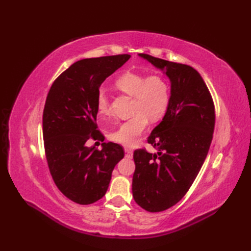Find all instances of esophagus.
Instances as JSON below:
<instances>
[{
  "mask_svg": "<svg viewBox=\"0 0 251 251\" xmlns=\"http://www.w3.org/2000/svg\"><path fill=\"white\" fill-rule=\"evenodd\" d=\"M125 151H126V157H127V158H132L133 157V150L126 148Z\"/></svg>",
  "mask_w": 251,
  "mask_h": 251,
  "instance_id": "obj_1",
  "label": "esophagus"
}]
</instances>
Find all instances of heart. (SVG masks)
<instances>
[{"label": "heart", "instance_id": "b5f03b06", "mask_svg": "<svg viewBox=\"0 0 251 251\" xmlns=\"http://www.w3.org/2000/svg\"><path fill=\"white\" fill-rule=\"evenodd\" d=\"M115 86L121 92L134 97L135 115L120 124L110 137L114 142L125 147H133L146 130L149 119L155 123L163 118L168 112L171 102L170 83L161 75L128 71L120 75ZM96 110L100 118L110 115L109 100L103 91L97 95Z\"/></svg>", "mask_w": 251, "mask_h": 251}]
</instances>
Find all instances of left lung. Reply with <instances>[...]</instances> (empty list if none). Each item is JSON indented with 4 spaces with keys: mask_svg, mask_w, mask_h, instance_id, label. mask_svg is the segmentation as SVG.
<instances>
[{
    "mask_svg": "<svg viewBox=\"0 0 251 251\" xmlns=\"http://www.w3.org/2000/svg\"><path fill=\"white\" fill-rule=\"evenodd\" d=\"M171 80L168 112L148 138L158 150L134 151L132 191L135 202L150 212L168 209L192 186L207 156L215 128V105L207 86L193 67L141 53Z\"/></svg>",
    "mask_w": 251,
    "mask_h": 251,
    "instance_id": "8db88e82",
    "label": "left lung"
}]
</instances>
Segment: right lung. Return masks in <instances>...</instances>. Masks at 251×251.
I'll list each match as a JSON object with an SVG mask.
<instances>
[{
	"label": "right lung",
	"instance_id": "right-lung-1",
	"mask_svg": "<svg viewBox=\"0 0 251 251\" xmlns=\"http://www.w3.org/2000/svg\"><path fill=\"white\" fill-rule=\"evenodd\" d=\"M131 55L85 58L71 65L52 83L43 113V136L49 171L68 199L92 204L105 195L115 165L125 151L103 142L101 150L87 140L103 141L96 125V98L104 79Z\"/></svg>",
	"mask_w": 251,
	"mask_h": 251
}]
</instances>
